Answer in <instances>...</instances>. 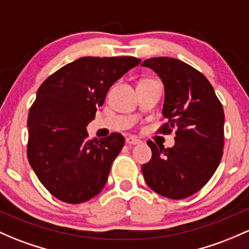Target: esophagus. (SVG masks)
<instances>
[{
    "label": "esophagus",
    "mask_w": 249,
    "mask_h": 249,
    "mask_svg": "<svg viewBox=\"0 0 249 249\" xmlns=\"http://www.w3.org/2000/svg\"><path fill=\"white\" fill-rule=\"evenodd\" d=\"M141 141L136 137H127L126 138V144L129 145H136V144H140Z\"/></svg>",
    "instance_id": "34e87169"
}]
</instances>
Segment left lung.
Returning a JSON list of instances; mask_svg holds the SVG:
<instances>
[{
    "instance_id": "left-lung-1",
    "label": "left lung",
    "mask_w": 249,
    "mask_h": 249,
    "mask_svg": "<svg viewBox=\"0 0 249 249\" xmlns=\"http://www.w3.org/2000/svg\"><path fill=\"white\" fill-rule=\"evenodd\" d=\"M164 85L160 133L175 129L172 148L151 141V160L142 166L149 187L163 197L182 199L195 195L216 172L224 145V112L209 80L191 65L168 57L145 59Z\"/></svg>"
}]
</instances>
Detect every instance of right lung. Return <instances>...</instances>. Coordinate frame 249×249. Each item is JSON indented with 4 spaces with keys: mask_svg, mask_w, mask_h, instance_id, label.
Listing matches in <instances>:
<instances>
[{
    "mask_svg": "<svg viewBox=\"0 0 249 249\" xmlns=\"http://www.w3.org/2000/svg\"><path fill=\"white\" fill-rule=\"evenodd\" d=\"M140 63L136 57H82L39 87L27 119V158L57 199L85 203L106 185L125 140L118 132L88 140L86 126L104 105L109 87Z\"/></svg>",
    "mask_w": 249,
    "mask_h": 249,
    "instance_id": "obj_1",
    "label": "right lung"
}]
</instances>
